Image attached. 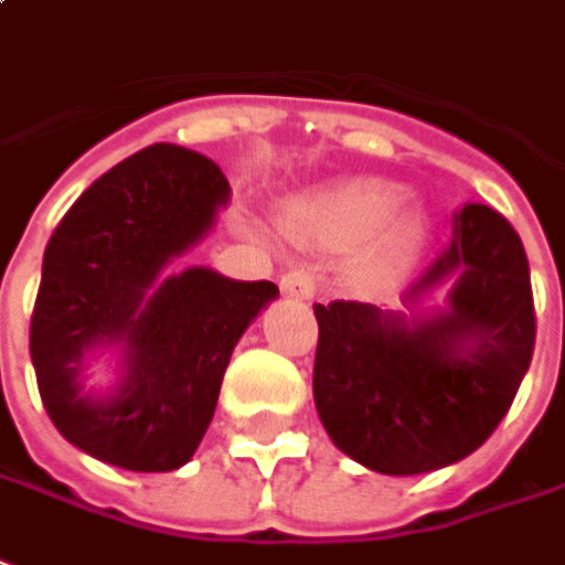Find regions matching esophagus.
Segmentation results:
<instances>
[{
	"label": "esophagus",
	"instance_id": "obj_1",
	"mask_svg": "<svg viewBox=\"0 0 565 565\" xmlns=\"http://www.w3.org/2000/svg\"><path fill=\"white\" fill-rule=\"evenodd\" d=\"M279 286H282V295L298 298V301H310V298L316 295V279L307 267L289 270V274L282 276V282H279Z\"/></svg>",
	"mask_w": 565,
	"mask_h": 565
}]
</instances>
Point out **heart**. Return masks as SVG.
I'll return each mask as SVG.
<instances>
[{
  "label": "heart",
  "mask_w": 565,
  "mask_h": 565,
  "mask_svg": "<svg viewBox=\"0 0 565 565\" xmlns=\"http://www.w3.org/2000/svg\"><path fill=\"white\" fill-rule=\"evenodd\" d=\"M402 188L377 179H350L291 200L286 231L316 249H355L367 279H390L417 262L431 237L426 210H395Z\"/></svg>",
  "instance_id": "b5f03b06"
}]
</instances>
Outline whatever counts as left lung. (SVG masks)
I'll list each match as a JSON object with an SVG mask.
<instances>
[{"instance_id": "1", "label": "left lung", "mask_w": 565, "mask_h": 565, "mask_svg": "<svg viewBox=\"0 0 565 565\" xmlns=\"http://www.w3.org/2000/svg\"><path fill=\"white\" fill-rule=\"evenodd\" d=\"M438 290L443 307L426 308ZM402 307H313L319 419L340 454L392 478L466 459L514 402L535 347L518 231L490 206H462L450 246L404 291Z\"/></svg>"}]
</instances>
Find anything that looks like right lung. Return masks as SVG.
<instances>
[{
    "mask_svg": "<svg viewBox=\"0 0 565 565\" xmlns=\"http://www.w3.org/2000/svg\"><path fill=\"white\" fill-rule=\"evenodd\" d=\"M231 203L198 151L148 146L72 203L47 243L30 355L70 444L127 471H173L210 429L227 362L279 289L179 262ZM99 358L109 387H87Z\"/></svg>",
    "mask_w": 565,
    "mask_h": 565,
    "instance_id": "1",
    "label": "right lung"
}]
</instances>
